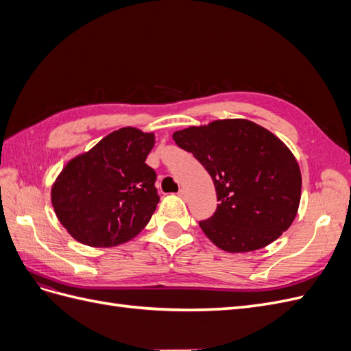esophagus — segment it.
Returning <instances> with one entry per match:
<instances>
[{
    "mask_svg": "<svg viewBox=\"0 0 351 351\" xmlns=\"http://www.w3.org/2000/svg\"><path fill=\"white\" fill-rule=\"evenodd\" d=\"M178 196L182 197V199H186V196H187V192H186V189H180V192H178Z\"/></svg>",
    "mask_w": 351,
    "mask_h": 351,
    "instance_id": "34e87169",
    "label": "esophagus"
}]
</instances>
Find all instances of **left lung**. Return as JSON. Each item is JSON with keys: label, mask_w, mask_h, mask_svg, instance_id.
<instances>
[{"label": "left lung", "mask_w": 351, "mask_h": 351, "mask_svg": "<svg viewBox=\"0 0 351 351\" xmlns=\"http://www.w3.org/2000/svg\"><path fill=\"white\" fill-rule=\"evenodd\" d=\"M173 139L214 182L219 204L199 226L215 246L253 252L289 230L300 204L302 174L277 136L253 121L228 119L178 130Z\"/></svg>", "instance_id": "left-lung-1"}]
</instances>
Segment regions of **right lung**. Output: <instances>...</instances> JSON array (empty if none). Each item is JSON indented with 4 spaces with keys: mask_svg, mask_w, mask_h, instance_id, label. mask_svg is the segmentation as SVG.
Masks as SVG:
<instances>
[{
    "mask_svg": "<svg viewBox=\"0 0 351 351\" xmlns=\"http://www.w3.org/2000/svg\"><path fill=\"white\" fill-rule=\"evenodd\" d=\"M154 145V133L123 127L62 168L51 202L74 240L114 247L146 227L159 202L156 174L145 162Z\"/></svg>",
    "mask_w": 351,
    "mask_h": 351,
    "instance_id": "right-lung-1",
    "label": "right lung"
}]
</instances>
